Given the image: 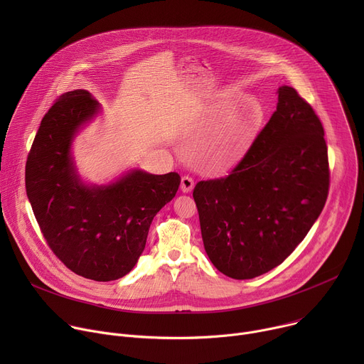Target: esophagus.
<instances>
[{
  "label": "esophagus",
  "mask_w": 364,
  "mask_h": 364,
  "mask_svg": "<svg viewBox=\"0 0 364 364\" xmlns=\"http://www.w3.org/2000/svg\"><path fill=\"white\" fill-rule=\"evenodd\" d=\"M193 187H194V180L191 177H188V176H184L181 178V186H180L181 191L183 193H190L193 190Z\"/></svg>",
  "instance_id": "esophagus-1"
}]
</instances>
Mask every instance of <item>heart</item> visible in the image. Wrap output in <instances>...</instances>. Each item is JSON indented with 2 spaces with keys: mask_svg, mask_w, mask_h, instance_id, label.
Listing matches in <instances>:
<instances>
[{
  "mask_svg": "<svg viewBox=\"0 0 364 364\" xmlns=\"http://www.w3.org/2000/svg\"><path fill=\"white\" fill-rule=\"evenodd\" d=\"M243 144H245V138L240 134H237V132L230 134L220 144V146L218 149V159L220 161L230 160L233 155H236L239 152V149L243 146Z\"/></svg>",
  "mask_w": 364,
  "mask_h": 364,
  "instance_id": "obj_1",
  "label": "heart"
}]
</instances>
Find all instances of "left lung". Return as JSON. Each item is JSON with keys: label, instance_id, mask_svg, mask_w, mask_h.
I'll use <instances>...</instances> for the list:
<instances>
[{"label": "left lung", "instance_id": "1", "mask_svg": "<svg viewBox=\"0 0 364 364\" xmlns=\"http://www.w3.org/2000/svg\"><path fill=\"white\" fill-rule=\"evenodd\" d=\"M328 186L324 128L309 103L284 85L277 111L232 173L194 187L207 256L233 279L267 274L313 228Z\"/></svg>", "mask_w": 364, "mask_h": 364}]
</instances>
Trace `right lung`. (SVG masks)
I'll return each mask as SVG.
<instances>
[{
  "instance_id": "1",
  "label": "right lung",
  "mask_w": 364,
  "mask_h": 364,
  "mask_svg": "<svg viewBox=\"0 0 364 364\" xmlns=\"http://www.w3.org/2000/svg\"><path fill=\"white\" fill-rule=\"evenodd\" d=\"M99 112L97 100L85 89L56 100L31 145L26 190L53 253L75 274L108 282L135 267L154 216L174 198L181 178L134 168L109 184L85 183L72 145Z\"/></svg>"
}]
</instances>
